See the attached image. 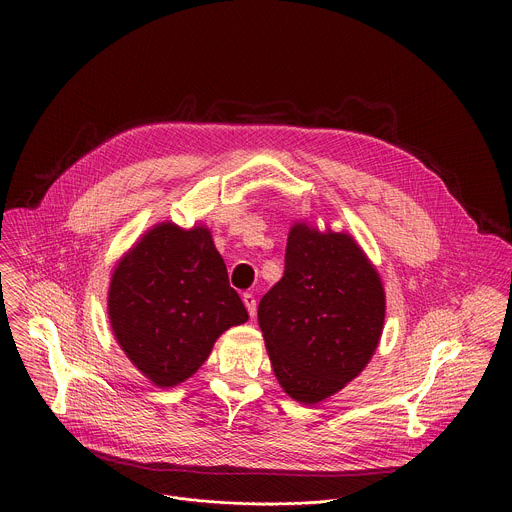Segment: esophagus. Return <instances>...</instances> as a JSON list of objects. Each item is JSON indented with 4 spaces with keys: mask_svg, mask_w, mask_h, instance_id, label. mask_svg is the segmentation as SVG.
Listing matches in <instances>:
<instances>
[{
    "mask_svg": "<svg viewBox=\"0 0 512 512\" xmlns=\"http://www.w3.org/2000/svg\"><path fill=\"white\" fill-rule=\"evenodd\" d=\"M243 304H245L249 316L255 318V314H257V300H255V296L253 294H243Z\"/></svg>",
    "mask_w": 512,
    "mask_h": 512,
    "instance_id": "esophagus-1",
    "label": "esophagus"
}]
</instances>
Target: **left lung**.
<instances>
[{
	"label": "left lung",
	"instance_id": "1",
	"mask_svg": "<svg viewBox=\"0 0 512 512\" xmlns=\"http://www.w3.org/2000/svg\"><path fill=\"white\" fill-rule=\"evenodd\" d=\"M257 318L283 391L316 405L358 377L375 354L385 289L350 235L296 223L283 277L261 298Z\"/></svg>",
	"mask_w": 512,
	"mask_h": 512
}]
</instances>
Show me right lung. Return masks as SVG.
<instances>
[{
    "label": "right lung",
    "instance_id": "right-lung-1",
    "mask_svg": "<svg viewBox=\"0 0 512 512\" xmlns=\"http://www.w3.org/2000/svg\"><path fill=\"white\" fill-rule=\"evenodd\" d=\"M107 302L121 350L162 389L192 377L216 338L249 320L204 227L150 229L117 263Z\"/></svg>",
    "mask_w": 512,
    "mask_h": 512
}]
</instances>
